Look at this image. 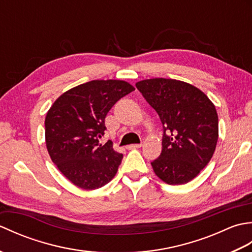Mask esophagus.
<instances>
[{
  "mask_svg": "<svg viewBox=\"0 0 252 252\" xmlns=\"http://www.w3.org/2000/svg\"><path fill=\"white\" fill-rule=\"evenodd\" d=\"M142 144H132V145H129L126 148L127 149H135V148H141Z\"/></svg>",
  "mask_w": 252,
  "mask_h": 252,
  "instance_id": "34e87169",
  "label": "esophagus"
}]
</instances>
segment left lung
I'll use <instances>...</instances> for the list:
<instances>
[{"label": "left lung", "mask_w": 252, "mask_h": 252, "mask_svg": "<svg viewBox=\"0 0 252 252\" xmlns=\"http://www.w3.org/2000/svg\"><path fill=\"white\" fill-rule=\"evenodd\" d=\"M135 85L163 125L162 151L152 162L155 174L170 185L189 183L215 154L216 106L202 91L180 80L153 78Z\"/></svg>", "instance_id": "1"}]
</instances>
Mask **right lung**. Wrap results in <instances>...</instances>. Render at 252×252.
Returning <instances> with one entry per match:
<instances>
[{
    "instance_id": "right-lung-1",
    "label": "right lung",
    "mask_w": 252,
    "mask_h": 252,
    "mask_svg": "<svg viewBox=\"0 0 252 252\" xmlns=\"http://www.w3.org/2000/svg\"><path fill=\"white\" fill-rule=\"evenodd\" d=\"M123 80H93L66 91L45 117V144L52 161L80 189L93 190L114 179L122 154L112 142L100 144L105 118L123 96L134 91Z\"/></svg>"
}]
</instances>
